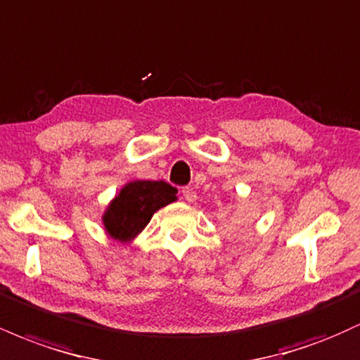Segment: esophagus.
I'll return each mask as SVG.
<instances>
[{
	"label": "esophagus",
	"mask_w": 360,
	"mask_h": 360,
	"mask_svg": "<svg viewBox=\"0 0 360 360\" xmlns=\"http://www.w3.org/2000/svg\"><path fill=\"white\" fill-rule=\"evenodd\" d=\"M183 196H184V200L188 201V203H194V201L198 200L196 191H194V189H191V188H184L183 189Z\"/></svg>",
	"instance_id": "1"
}]
</instances>
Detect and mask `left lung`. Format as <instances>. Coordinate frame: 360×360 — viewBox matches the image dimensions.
Wrapping results in <instances>:
<instances>
[{
	"label": "left lung",
	"instance_id": "1",
	"mask_svg": "<svg viewBox=\"0 0 360 360\" xmlns=\"http://www.w3.org/2000/svg\"><path fill=\"white\" fill-rule=\"evenodd\" d=\"M247 218H249V214H247V213H240V214H230V217L226 218V225L240 226V225H243V223L247 221Z\"/></svg>",
	"mask_w": 360,
	"mask_h": 360
}]
</instances>
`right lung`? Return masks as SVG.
Segmentation results:
<instances>
[{
    "instance_id": "1",
    "label": "right lung",
    "mask_w": 360,
    "mask_h": 360,
    "mask_svg": "<svg viewBox=\"0 0 360 360\" xmlns=\"http://www.w3.org/2000/svg\"><path fill=\"white\" fill-rule=\"evenodd\" d=\"M177 189L166 181H130L120 189L103 213V229L111 240L131 243L155 212L174 203Z\"/></svg>"
}]
</instances>
